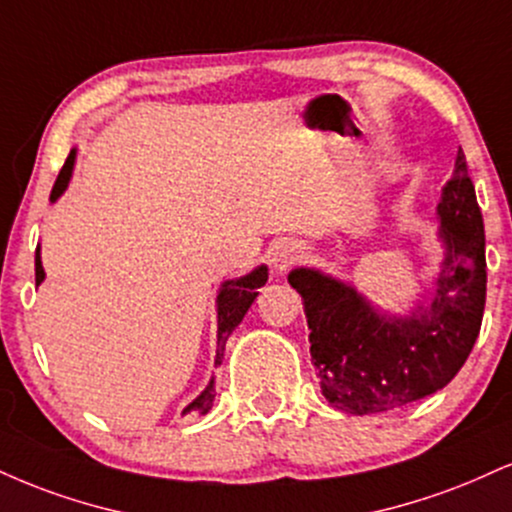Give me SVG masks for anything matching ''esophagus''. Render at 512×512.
<instances>
[{
	"instance_id": "esophagus-1",
	"label": "esophagus",
	"mask_w": 512,
	"mask_h": 512,
	"mask_svg": "<svg viewBox=\"0 0 512 512\" xmlns=\"http://www.w3.org/2000/svg\"><path fill=\"white\" fill-rule=\"evenodd\" d=\"M303 255H305L303 245L283 243L272 252V260L269 262H272L274 272H286V269H291L293 264H298L300 260H303Z\"/></svg>"
}]
</instances>
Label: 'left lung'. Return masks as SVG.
<instances>
[{"label": "left lung", "instance_id": "8db88e82", "mask_svg": "<svg viewBox=\"0 0 512 512\" xmlns=\"http://www.w3.org/2000/svg\"><path fill=\"white\" fill-rule=\"evenodd\" d=\"M441 238L446 257L432 305L412 317H386L355 288L315 272L293 269L310 329V355L331 405L350 415H377L432 396L472 353L486 303L484 221L458 150L443 186Z\"/></svg>", "mask_w": 512, "mask_h": 512}]
</instances>
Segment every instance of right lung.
<instances>
[{
	"label": "right lung",
	"mask_w": 512,
	"mask_h": 512,
	"mask_svg": "<svg viewBox=\"0 0 512 512\" xmlns=\"http://www.w3.org/2000/svg\"><path fill=\"white\" fill-rule=\"evenodd\" d=\"M73 159H76V152H71L69 157H66L64 166H61L59 176H57V183H54L52 188V200H57V197L64 193L66 186H69V178H71V171H73ZM45 279V269H42V262H40V250L35 252V283H42ZM269 279V272L267 267H257L255 272L243 276V279H236V281H226L224 286H221L219 291V336H217V365H221V357H224V350H226V341H229L231 331L236 329V326L243 322L245 312H248V307L252 305V300L257 298V288L264 286ZM212 400H214V379L209 381V386L205 391L197 396L193 403L188 405L186 410H183V415L186 412H195V415H207L209 410H212Z\"/></svg>",
	"instance_id": "right-lung-1"
}]
</instances>
